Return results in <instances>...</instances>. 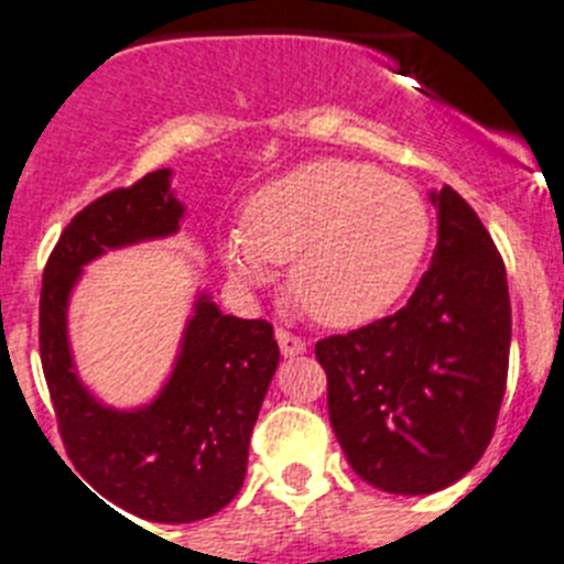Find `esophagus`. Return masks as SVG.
<instances>
[{"label":"esophagus","mask_w":564,"mask_h":564,"mask_svg":"<svg viewBox=\"0 0 564 564\" xmlns=\"http://www.w3.org/2000/svg\"><path fill=\"white\" fill-rule=\"evenodd\" d=\"M276 341H279V350H282V356H285V358H293V356H302V352H307L305 338L293 336V333L282 330V327L276 330Z\"/></svg>","instance_id":"1"}]
</instances>
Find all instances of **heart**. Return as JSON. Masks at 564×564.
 I'll return each mask as SVG.
<instances>
[{"label":"heart","instance_id":"obj_1","mask_svg":"<svg viewBox=\"0 0 564 564\" xmlns=\"http://www.w3.org/2000/svg\"><path fill=\"white\" fill-rule=\"evenodd\" d=\"M430 239V208L410 183L358 161H313L251 194L223 262L246 288H265L293 258V291L322 322L364 325L406 293Z\"/></svg>","mask_w":564,"mask_h":564}]
</instances>
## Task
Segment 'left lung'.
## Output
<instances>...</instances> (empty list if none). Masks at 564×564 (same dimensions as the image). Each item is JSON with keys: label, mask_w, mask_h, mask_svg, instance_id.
<instances>
[{"label": "left lung", "mask_w": 564, "mask_h": 564, "mask_svg": "<svg viewBox=\"0 0 564 564\" xmlns=\"http://www.w3.org/2000/svg\"><path fill=\"white\" fill-rule=\"evenodd\" d=\"M430 200L437 246L410 302L316 344L327 412L347 463L390 495H432L471 471L506 395V265L455 188L443 186Z\"/></svg>", "instance_id": "8db88e82"}]
</instances>
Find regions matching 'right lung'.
<instances>
[{
  "label": "right lung",
  "instance_id": "1",
  "mask_svg": "<svg viewBox=\"0 0 564 564\" xmlns=\"http://www.w3.org/2000/svg\"><path fill=\"white\" fill-rule=\"evenodd\" d=\"M183 214L172 169L98 197L58 237L39 302L42 367L69 460L93 495L149 522L206 520L237 497L279 364L265 318L228 316L200 293L172 376L152 401L115 410L82 383L67 338L69 293L82 268L115 248L172 237Z\"/></svg>",
  "mask_w": 564,
  "mask_h": 564
}]
</instances>
